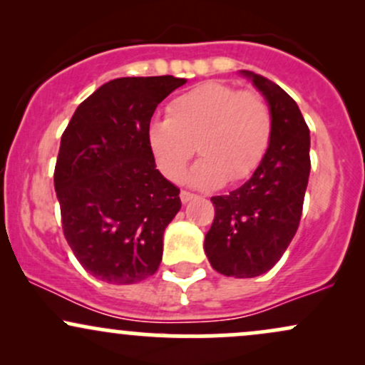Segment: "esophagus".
<instances>
[{
  "mask_svg": "<svg viewBox=\"0 0 365 365\" xmlns=\"http://www.w3.org/2000/svg\"><path fill=\"white\" fill-rule=\"evenodd\" d=\"M194 194H190V192H187V190H182L180 192V200H182L183 204H187V202H190L192 199H194Z\"/></svg>",
  "mask_w": 365,
  "mask_h": 365,
  "instance_id": "obj_1",
  "label": "esophagus"
}]
</instances>
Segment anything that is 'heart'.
Wrapping results in <instances>:
<instances>
[{
	"label": "heart",
	"mask_w": 365,
	"mask_h": 365,
	"mask_svg": "<svg viewBox=\"0 0 365 365\" xmlns=\"http://www.w3.org/2000/svg\"><path fill=\"white\" fill-rule=\"evenodd\" d=\"M273 118L255 92H238L223 82H204L168 106V118L153 121L148 137L158 168L170 180L182 177L197 150L202 158L185 180L194 187H217L247 178L271 142Z\"/></svg>",
	"instance_id": "obj_1"
}]
</instances>
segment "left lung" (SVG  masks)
<instances>
[{"mask_svg":"<svg viewBox=\"0 0 365 365\" xmlns=\"http://www.w3.org/2000/svg\"><path fill=\"white\" fill-rule=\"evenodd\" d=\"M240 75L266 99L273 133L252 177L228 195L211 197L216 215L204 250L217 273L254 278L279 261L299 228L311 171V133L282 87L249 70Z\"/></svg>","mask_w":365,"mask_h":365,"instance_id":"obj_1","label":"left lung"}]
</instances>
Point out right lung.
<instances>
[{"label":"right lung","instance_id":"right-lung-1","mask_svg":"<svg viewBox=\"0 0 365 365\" xmlns=\"http://www.w3.org/2000/svg\"><path fill=\"white\" fill-rule=\"evenodd\" d=\"M185 78L123 77L92 92L61 135L54 190L63 233L94 278L132 284L158 271L163 235L182 207L156 170L149 125Z\"/></svg>","mask_w":365,"mask_h":365}]
</instances>
